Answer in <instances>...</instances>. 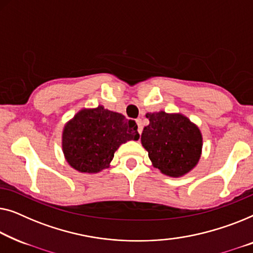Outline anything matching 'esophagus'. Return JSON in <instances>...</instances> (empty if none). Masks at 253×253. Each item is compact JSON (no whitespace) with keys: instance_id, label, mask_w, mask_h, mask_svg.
<instances>
[{"instance_id":"34e87169","label":"esophagus","mask_w":253,"mask_h":253,"mask_svg":"<svg viewBox=\"0 0 253 253\" xmlns=\"http://www.w3.org/2000/svg\"><path fill=\"white\" fill-rule=\"evenodd\" d=\"M136 124H137V130L138 133H142V130H143V123H142V119H137L136 120Z\"/></svg>"}]
</instances>
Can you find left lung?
Wrapping results in <instances>:
<instances>
[{
	"label": "left lung",
	"instance_id": "8db88e82",
	"mask_svg": "<svg viewBox=\"0 0 253 253\" xmlns=\"http://www.w3.org/2000/svg\"><path fill=\"white\" fill-rule=\"evenodd\" d=\"M150 124L141 142L156 169L179 177L190 172L201 158L203 138L199 128L181 113H147Z\"/></svg>",
	"mask_w": 253,
	"mask_h": 253
}]
</instances>
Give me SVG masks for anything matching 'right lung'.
I'll return each instance as SVG.
<instances>
[{"label": "right lung", "mask_w": 253, "mask_h": 253, "mask_svg": "<svg viewBox=\"0 0 253 253\" xmlns=\"http://www.w3.org/2000/svg\"><path fill=\"white\" fill-rule=\"evenodd\" d=\"M138 137L134 120L98 105L80 110L66 124L62 147L71 167L81 173H98L110 166L120 145Z\"/></svg>", "instance_id": "right-lung-1"}]
</instances>
